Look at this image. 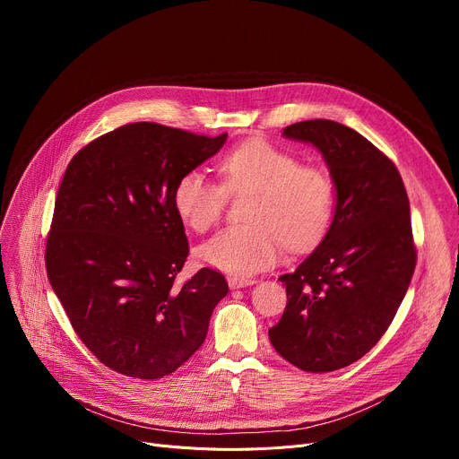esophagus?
I'll return each mask as SVG.
<instances>
[{"mask_svg":"<svg viewBox=\"0 0 459 459\" xmlns=\"http://www.w3.org/2000/svg\"><path fill=\"white\" fill-rule=\"evenodd\" d=\"M251 284H255L253 279H239V277H230V279H229V286L232 288V290H238V288L251 286Z\"/></svg>","mask_w":459,"mask_h":459,"instance_id":"obj_1","label":"esophagus"}]
</instances>
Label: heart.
Masks as SVG:
<instances>
[{
	"label": "heart",
	"mask_w": 459,
	"mask_h": 459,
	"mask_svg": "<svg viewBox=\"0 0 459 459\" xmlns=\"http://www.w3.org/2000/svg\"><path fill=\"white\" fill-rule=\"evenodd\" d=\"M225 187L253 189L247 225H232L204 242L201 262L236 277L253 275L290 249L315 246L329 227L334 191L331 178L315 165L266 139H249L220 161ZM225 189L201 169H189L173 187V208L184 225L204 232L223 212Z\"/></svg>",
	"instance_id": "b5f03b06"
}]
</instances>
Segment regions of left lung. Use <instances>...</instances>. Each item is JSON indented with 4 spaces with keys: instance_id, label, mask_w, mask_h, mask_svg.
I'll return each mask as SVG.
<instances>
[{
    "instance_id": "1",
    "label": "left lung",
    "mask_w": 459,
    "mask_h": 459,
    "mask_svg": "<svg viewBox=\"0 0 459 459\" xmlns=\"http://www.w3.org/2000/svg\"><path fill=\"white\" fill-rule=\"evenodd\" d=\"M282 135L322 152L336 204L318 247L279 277L288 303L268 334L288 363L333 372L377 344L411 282L417 251L409 199L394 163L359 132L316 118L286 126Z\"/></svg>"
}]
</instances>
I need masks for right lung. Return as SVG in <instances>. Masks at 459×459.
<instances>
[{"label": "right lung", "mask_w": 459, "mask_h": 459, "mask_svg": "<svg viewBox=\"0 0 459 459\" xmlns=\"http://www.w3.org/2000/svg\"><path fill=\"white\" fill-rule=\"evenodd\" d=\"M225 141L134 123L91 141L66 167L46 244L48 279L82 342L118 374H173L201 348L229 292L210 268L175 286L189 246L173 187Z\"/></svg>", "instance_id": "1"}]
</instances>
